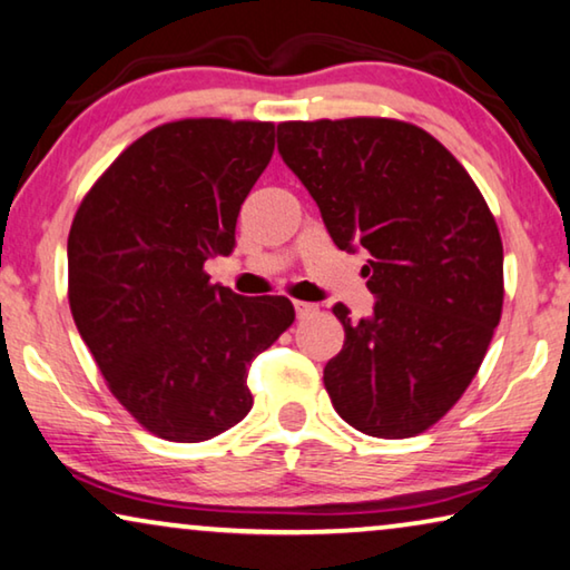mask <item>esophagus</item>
<instances>
[{
	"mask_svg": "<svg viewBox=\"0 0 570 570\" xmlns=\"http://www.w3.org/2000/svg\"><path fill=\"white\" fill-rule=\"evenodd\" d=\"M294 309H296V317H302V320L317 312V307H314V304H309V302H294Z\"/></svg>",
	"mask_w": 570,
	"mask_h": 570,
	"instance_id": "34e87169",
	"label": "esophagus"
}]
</instances>
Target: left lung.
<instances>
[{"label": "left lung", "mask_w": 570, "mask_h": 570, "mask_svg": "<svg viewBox=\"0 0 570 570\" xmlns=\"http://www.w3.org/2000/svg\"><path fill=\"white\" fill-rule=\"evenodd\" d=\"M278 153L340 250L371 253L373 314L325 366L335 412L373 438H414L481 368L504 304V248L469 171L422 127L389 117L282 122Z\"/></svg>", "instance_id": "1"}]
</instances>
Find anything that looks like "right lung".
<instances>
[{
    "label": "right lung",
    "instance_id": "right-lung-1",
    "mask_svg": "<svg viewBox=\"0 0 570 570\" xmlns=\"http://www.w3.org/2000/svg\"><path fill=\"white\" fill-rule=\"evenodd\" d=\"M274 122L189 117L127 146L68 233V304L107 389L140 428L202 443L253 406L248 366L294 322L286 296H237L204 263L235 248Z\"/></svg>",
    "mask_w": 570,
    "mask_h": 570
}]
</instances>
